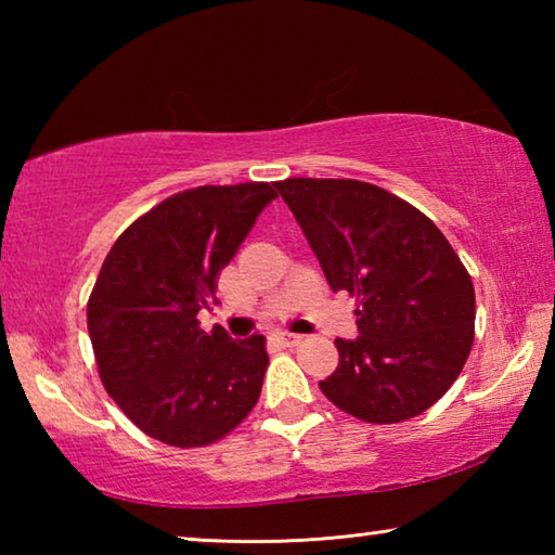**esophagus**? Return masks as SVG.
Here are the masks:
<instances>
[{
  "label": "esophagus",
  "mask_w": 555,
  "mask_h": 555,
  "mask_svg": "<svg viewBox=\"0 0 555 555\" xmlns=\"http://www.w3.org/2000/svg\"><path fill=\"white\" fill-rule=\"evenodd\" d=\"M274 340H276V343H281V345L291 347V345H298V343H300V335H296V333H286V331H279V333H274Z\"/></svg>",
  "instance_id": "obj_1"
}]
</instances>
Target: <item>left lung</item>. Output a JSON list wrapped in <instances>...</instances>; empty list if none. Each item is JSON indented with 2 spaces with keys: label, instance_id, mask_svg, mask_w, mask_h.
I'll return each instance as SVG.
<instances>
[{
  "label": "left lung",
  "instance_id": "obj_1",
  "mask_svg": "<svg viewBox=\"0 0 555 555\" xmlns=\"http://www.w3.org/2000/svg\"><path fill=\"white\" fill-rule=\"evenodd\" d=\"M276 191L327 284L357 296V337L318 387L370 424L424 413L457 379L475 337V288L434 222L379 185L286 178Z\"/></svg>",
  "mask_w": 555,
  "mask_h": 555
}]
</instances>
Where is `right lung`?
I'll list each match as a JSON object with an SVG mask.
<instances>
[{"label":"right lung","mask_w":555,"mask_h":555,"mask_svg":"<svg viewBox=\"0 0 555 555\" xmlns=\"http://www.w3.org/2000/svg\"><path fill=\"white\" fill-rule=\"evenodd\" d=\"M269 183L201 185L158 203L119 234L88 300L102 384L146 436L176 448L215 443L255 409L269 364L264 335L205 333L220 271L237 255Z\"/></svg>","instance_id":"obj_1"}]
</instances>
